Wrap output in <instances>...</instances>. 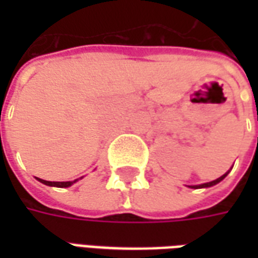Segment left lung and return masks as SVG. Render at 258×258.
Here are the masks:
<instances>
[{"label":"left lung","instance_id":"obj_1","mask_svg":"<svg viewBox=\"0 0 258 258\" xmlns=\"http://www.w3.org/2000/svg\"><path fill=\"white\" fill-rule=\"evenodd\" d=\"M229 173V171H228ZM228 173H225L224 175H221L220 178L214 179V181H210V182H206V184H200V185H189V188H192V189H199V188H210V186H213V185H217L218 182H221L222 179L225 178L228 175Z\"/></svg>","mask_w":258,"mask_h":258}]
</instances>
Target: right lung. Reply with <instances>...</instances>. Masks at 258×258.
Here are the masks:
<instances>
[{
  "label": "right lung",
  "mask_w": 258,
  "mask_h": 258,
  "mask_svg": "<svg viewBox=\"0 0 258 258\" xmlns=\"http://www.w3.org/2000/svg\"><path fill=\"white\" fill-rule=\"evenodd\" d=\"M83 178V177H81ZM79 178V179H81ZM41 184L44 185H48V186H56V188H69V186H72L73 184H76L79 179H74V181H66V182H52V181H45V179H41V178H37Z\"/></svg>",
  "instance_id": "1"
}]
</instances>
